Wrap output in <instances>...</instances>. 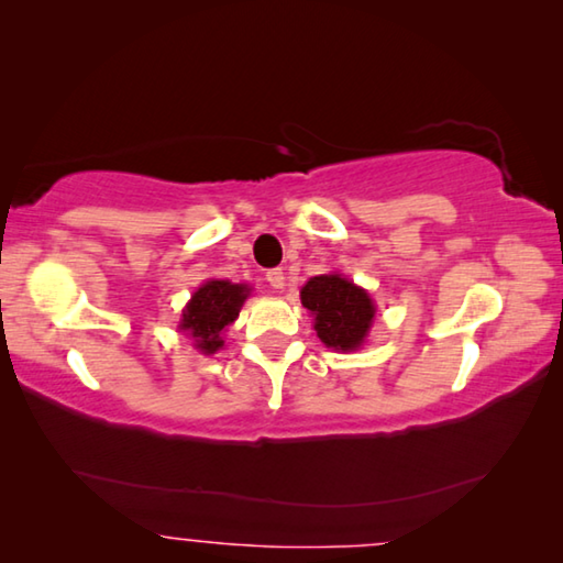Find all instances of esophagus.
I'll list each match as a JSON object with an SVG mask.
<instances>
[{
  "label": "esophagus",
  "mask_w": 563,
  "mask_h": 563,
  "mask_svg": "<svg viewBox=\"0 0 563 563\" xmlns=\"http://www.w3.org/2000/svg\"><path fill=\"white\" fill-rule=\"evenodd\" d=\"M265 280H268V285H271L273 290H283L285 288V275H283L280 268L268 271V275H265Z\"/></svg>",
  "instance_id": "esophagus-1"
}]
</instances>
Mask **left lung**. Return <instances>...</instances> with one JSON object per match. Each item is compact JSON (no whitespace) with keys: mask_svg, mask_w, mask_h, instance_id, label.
Segmentation results:
<instances>
[{"mask_svg":"<svg viewBox=\"0 0 563 563\" xmlns=\"http://www.w3.org/2000/svg\"><path fill=\"white\" fill-rule=\"evenodd\" d=\"M300 300L316 318L318 338L332 350L352 352L365 342L375 320V302L340 273L316 275L302 285Z\"/></svg>","mask_w":563,"mask_h":563,"instance_id":"1","label":"left lung"}]
</instances>
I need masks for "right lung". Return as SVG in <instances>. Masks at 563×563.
<instances>
[{
  "label": "right lung",
  "instance_id": "add662e5",
  "mask_svg": "<svg viewBox=\"0 0 563 563\" xmlns=\"http://www.w3.org/2000/svg\"><path fill=\"white\" fill-rule=\"evenodd\" d=\"M247 295H251L247 285L231 280H206L201 288L190 295L178 330L194 338L196 350H201L203 355H213L223 347V332L235 322Z\"/></svg>",
  "mask_w": 563,
  "mask_h": 563
}]
</instances>
